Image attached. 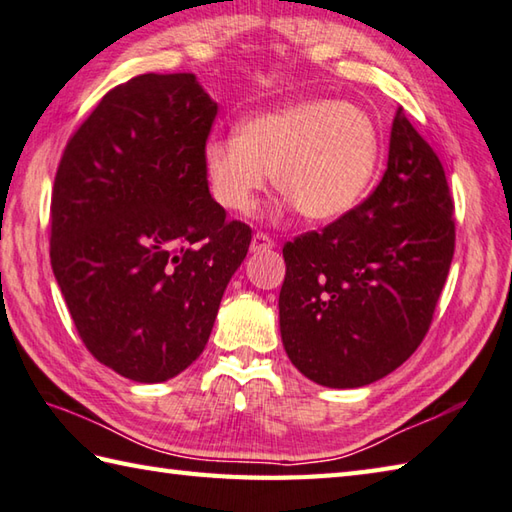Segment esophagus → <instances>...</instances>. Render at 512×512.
Segmentation results:
<instances>
[{
	"label": "esophagus",
	"mask_w": 512,
	"mask_h": 512,
	"mask_svg": "<svg viewBox=\"0 0 512 512\" xmlns=\"http://www.w3.org/2000/svg\"><path fill=\"white\" fill-rule=\"evenodd\" d=\"M272 247H274V240L267 234H263V231H256L252 238V252H265V249H272Z\"/></svg>",
	"instance_id": "34e87169"
}]
</instances>
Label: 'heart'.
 <instances>
[{"mask_svg":"<svg viewBox=\"0 0 512 512\" xmlns=\"http://www.w3.org/2000/svg\"><path fill=\"white\" fill-rule=\"evenodd\" d=\"M381 149L379 124L361 106L303 100L254 115L238 136L211 138L202 169L211 196L231 214H249L272 173L298 214L327 223L363 198Z\"/></svg>","mask_w":512,"mask_h":512,"instance_id":"b5f03b06","label":"heart"}]
</instances>
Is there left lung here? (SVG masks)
Segmentation results:
<instances>
[{"label": "left lung", "mask_w": 512, "mask_h": 512, "mask_svg": "<svg viewBox=\"0 0 512 512\" xmlns=\"http://www.w3.org/2000/svg\"><path fill=\"white\" fill-rule=\"evenodd\" d=\"M452 211L439 156L399 106L372 194L283 247L278 314L298 372L327 388H361L410 359L455 254Z\"/></svg>", "instance_id": "obj_1"}]
</instances>
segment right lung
Instances as JSON below:
<instances>
[{
  "label": "right lung",
  "mask_w": 512,
  "mask_h": 512,
  "mask_svg": "<svg viewBox=\"0 0 512 512\" xmlns=\"http://www.w3.org/2000/svg\"><path fill=\"white\" fill-rule=\"evenodd\" d=\"M218 104L194 73H144L69 138L51 196V265L95 359L160 383L205 350L252 229L202 169Z\"/></svg>",
  "instance_id": "obj_1"
}]
</instances>
